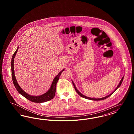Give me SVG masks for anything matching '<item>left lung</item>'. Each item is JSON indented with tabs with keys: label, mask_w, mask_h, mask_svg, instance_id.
<instances>
[{
	"label": "left lung",
	"mask_w": 134,
	"mask_h": 134,
	"mask_svg": "<svg viewBox=\"0 0 134 134\" xmlns=\"http://www.w3.org/2000/svg\"><path fill=\"white\" fill-rule=\"evenodd\" d=\"M124 76L122 77V78H121V80L120 81V82L119 83V85H118V86L116 87V88H115V90L111 93H110V94H109V95L108 96H105V97H102V98H91V97H87V96H84L83 94H82L81 93H80L79 91V90H78V89H77L76 87L75 86V84L73 82V81L72 80V83H73V86H74V88L75 89V90H76V91L77 93L79 95V96H80L81 97H83V98H86V99H90V100H103V99H106V98H107L109 96H111L112 94H113V93H114L115 91V90H116V89H118L120 86H121V83H122V81H123V79H124Z\"/></svg>",
	"instance_id": "obj_1"
}]
</instances>
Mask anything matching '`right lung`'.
Instances as JSON below:
<instances>
[{"label": "right lung", "instance_id": "right-lung-1", "mask_svg": "<svg viewBox=\"0 0 134 134\" xmlns=\"http://www.w3.org/2000/svg\"><path fill=\"white\" fill-rule=\"evenodd\" d=\"M19 46H18L16 51L14 52V53L13 54L12 61H11V67H12V75L13 78V84L15 87L17 91L19 94L24 96L26 99L28 100L31 101L32 102H36V103H41V102H46L49 100H50L54 98L55 95L56 90V85L59 79V77L60 76L62 72L65 70V69H63L61 71H60L57 75L53 79V81L51 84V87L50 89L48 90L47 92H46L44 94L39 96H32L26 93V92L22 89L19 86V84L17 82V80L16 79L15 76L14 74V60L15 56L16 55V54L18 52V49Z\"/></svg>", "mask_w": 134, "mask_h": 134}]
</instances>
